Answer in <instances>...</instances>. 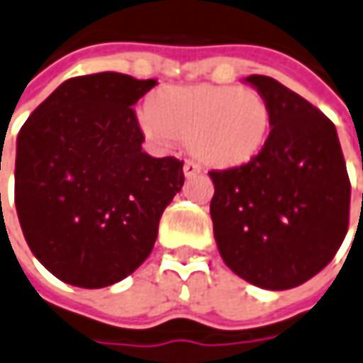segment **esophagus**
Segmentation results:
<instances>
[{
  "instance_id": "34e87169",
  "label": "esophagus",
  "mask_w": 363,
  "mask_h": 363,
  "mask_svg": "<svg viewBox=\"0 0 363 363\" xmlns=\"http://www.w3.org/2000/svg\"><path fill=\"white\" fill-rule=\"evenodd\" d=\"M199 172H201V166H199V164H196V162L187 160L186 164H184V176L186 177H196Z\"/></svg>"
}]
</instances>
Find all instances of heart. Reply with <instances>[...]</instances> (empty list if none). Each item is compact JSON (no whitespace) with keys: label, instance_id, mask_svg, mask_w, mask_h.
<instances>
[{"label":"heart","instance_id":"obj_1","mask_svg":"<svg viewBox=\"0 0 363 363\" xmlns=\"http://www.w3.org/2000/svg\"><path fill=\"white\" fill-rule=\"evenodd\" d=\"M138 124L157 144L187 138L191 154L209 166H241L269 138L271 104L243 86H166L138 110Z\"/></svg>","mask_w":363,"mask_h":363}]
</instances>
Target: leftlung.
<instances>
[{
    "mask_svg": "<svg viewBox=\"0 0 363 363\" xmlns=\"http://www.w3.org/2000/svg\"><path fill=\"white\" fill-rule=\"evenodd\" d=\"M245 81L271 104V134L247 164L209 172V213L225 264L255 286L286 291L318 274L348 233V172L318 108L271 77Z\"/></svg>",
    "mask_w": 363,
    "mask_h": 363,
    "instance_id": "obj_1",
    "label": "left lung"
}]
</instances>
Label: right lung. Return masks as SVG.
I'll list each match as a JSON object with an SVG mask.
<instances>
[{
    "mask_svg": "<svg viewBox=\"0 0 363 363\" xmlns=\"http://www.w3.org/2000/svg\"><path fill=\"white\" fill-rule=\"evenodd\" d=\"M156 86L122 72L65 81L17 136L15 209L45 269L81 289L126 279L148 259L184 162L152 157L132 106Z\"/></svg>",
    "mask_w": 363,
    "mask_h": 363,
    "instance_id": "right-lung-1",
    "label": "right lung"
}]
</instances>
